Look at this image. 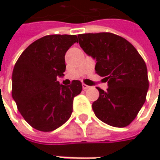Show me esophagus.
Returning a JSON list of instances; mask_svg holds the SVG:
<instances>
[{
	"mask_svg": "<svg viewBox=\"0 0 160 160\" xmlns=\"http://www.w3.org/2000/svg\"><path fill=\"white\" fill-rule=\"evenodd\" d=\"M82 88H83V90H87V89H89L90 87L89 86H87L86 84H82Z\"/></svg>",
	"mask_w": 160,
	"mask_h": 160,
	"instance_id": "1",
	"label": "esophagus"
}]
</instances>
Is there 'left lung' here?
Masks as SVG:
<instances>
[{"label": "left lung", "mask_w": 160, "mask_h": 160, "mask_svg": "<svg viewBox=\"0 0 160 160\" xmlns=\"http://www.w3.org/2000/svg\"><path fill=\"white\" fill-rule=\"evenodd\" d=\"M85 53L96 60V73L108 81L92 110L99 120L113 127L132 122L146 101L149 82L148 68L136 49L127 40L111 32L78 35Z\"/></svg>", "instance_id": "obj_1"}]
</instances>
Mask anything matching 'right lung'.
<instances>
[{
  "label": "right lung",
  "mask_w": 160,
  "mask_h": 160,
  "mask_svg": "<svg viewBox=\"0 0 160 160\" xmlns=\"http://www.w3.org/2000/svg\"><path fill=\"white\" fill-rule=\"evenodd\" d=\"M76 35H48L30 44L16 62L12 96L24 119L34 128L49 132L73 112V98L82 91L80 80L63 86L56 79L66 70L65 54Z\"/></svg>",
  "instance_id": "obj_1"
}]
</instances>
